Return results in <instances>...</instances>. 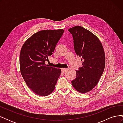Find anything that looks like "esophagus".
<instances>
[{
  "mask_svg": "<svg viewBox=\"0 0 123 123\" xmlns=\"http://www.w3.org/2000/svg\"><path fill=\"white\" fill-rule=\"evenodd\" d=\"M68 70V69L67 68H62V72H65L66 71H67Z\"/></svg>",
  "mask_w": 123,
  "mask_h": 123,
  "instance_id": "34e87169",
  "label": "esophagus"
}]
</instances>
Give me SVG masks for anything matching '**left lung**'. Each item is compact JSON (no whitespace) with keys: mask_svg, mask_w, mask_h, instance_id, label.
I'll return each mask as SVG.
<instances>
[{"mask_svg":"<svg viewBox=\"0 0 123 123\" xmlns=\"http://www.w3.org/2000/svg\"><path fill=\"white\" fill-rule=\"evenodd\" d=\"M68 31L73 36L75 53L83 62L71 83L77 91L85 93L98 83L105 66V53L98 38L88 30L76 26Z\"/></svg>","mask_w":123,"mask_h":123,"instance_id":"obj_1","label":"left lung"}]
</instances>
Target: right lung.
Instances as JSON below:
<instances>
[{
    "instance_id": "obj_1",
    "label": "right lung",
    "mask_w": 123,
    "mask_h": 123,
    "mask_svg": "<svg viewBox=\"0 0 123 123\" xmlns=\"http://www.w3.org/2000/svg\"><path fill=\"white\" fill-rule=\"evenodd\" d=\"M64 32L63 29L40 31L25 41L19 56L21 75L36 94L47 96L54 90L61 70L46 65Z\"/></svg>"
}]
</instances>
